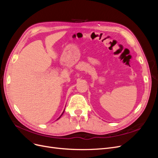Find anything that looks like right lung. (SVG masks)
I'll return each mask as SVG.
<instances>
[{
    "label": "right lung",
    "instance_id": "obj_1",
    "mask_svg": "<svg viewBox=\"0 0 158 158\" xmlns=\"http://www.w3.org/2000/svg\"><path fill=\"white\" fill-rule=\"evenodd\" d=\"M64 111H63V113H62V114H61V115H60V117H59V118H57V119H56V120H58V119H59V118H60V117H61V116H62V115H63V113H64Z\"/></svg>",
    "mask_w": 158,
    "mask_h": 158
}]
</instances>
